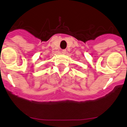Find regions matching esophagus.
I'll return each instance as SVG.
<instances>
[{"label":"esophagus","instance_id":"obj_1","mask_svg":"<svg viewBox=\"0 0 127 127\" xmlns=\"http://www.w3.org/2000/svg\"><path fill=\"white\" fill-rule=\"evenodd\" d=\"M62 53L64 54H65L66 53V49H63L62 51Z\"/></svg>","mask_w":127,"mask_h":127}]
</instances>
